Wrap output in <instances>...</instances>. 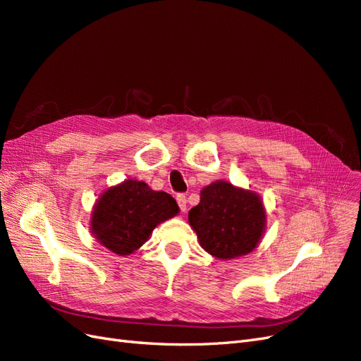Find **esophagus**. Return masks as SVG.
Wrapping results in <instances>:
<instances>
[{
	"label": "esophagus",
	"mask_w": 361,
	"mask_h": 361,
	"mask_svg": "<svg viewBox=\"0 0 361 361\" xmlns=\"http://www.w3.org/2000/svg\"><path fill=\"white\" fill-rule=\"evenodd\" d=\"M176 200H178V204H179V207H180V211L182 212H185L187 211V197H185V194H178L176 195Z\"/></svg>",
	"instance_id": "34e87169"
}]
</instances>
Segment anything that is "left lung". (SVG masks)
Instances as JSON below:
<instances>
[{"label": "left lung", "mask_w": 361, "mask_h": 361, "mask_svg": "<svg viewBox=\"0 0 361 361\" xmlns=\"http://www.w3.org/2000/svg\"><path fill=\"white\" fill-rule=\"evenodd\" d=\"M202 248L218 259H233L253 251L265 228V209L259 195L216 180L200 192V203L188 214Z\"/></svg>", "instance_id": "left-lung-1"}]
</instances>
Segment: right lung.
<instances>
[{
  "label": "right lung",
  "mask_w": 361,
  "mask_h": 361,
  "mask_svg": "<svg viewBox=\"0 0 361 361\" xmlns=\"http://www.w3.org/2000/svg\"><path fill=\"white\" fill-rule=\"evenodd\" d=\"M178 212L179 206L169 192L129 179L101 195L93 209L92 231L104 247L126 256L143 245L159 223Z\"/></svg>",
  "instance_id": "1"
}]
</instances>
